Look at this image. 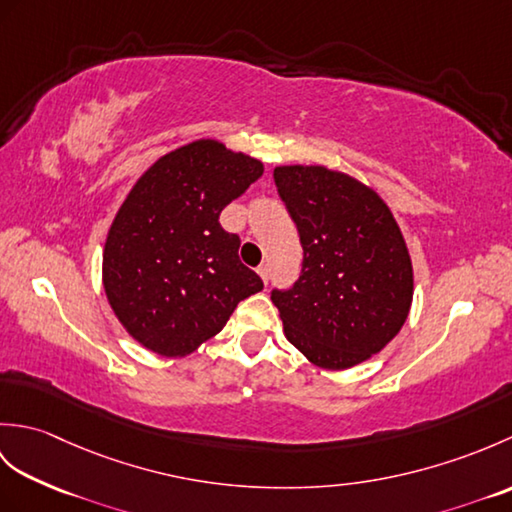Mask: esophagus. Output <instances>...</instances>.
<instances>
[{
    "label": "esophagus",
    "mask_w": 512,
    "mask_h": 512,
    "mask_svg": "<svg viewBox=\"0 0 512 512\" xmlns=\"http://www.w3.org/2000/svg\"><path fill=\"white\" fill-rule=\"evenodd\" d=\"M257 275H259V277H262V281H264V284H268V279H270V270H268V266H266V264H262V266H259V268H257Z\"/></svg>",
    "instance_id": "1"
}]
</instances>
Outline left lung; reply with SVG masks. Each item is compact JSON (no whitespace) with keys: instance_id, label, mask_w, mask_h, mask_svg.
<instances>
[{"instance_id":"8db88e82","label":"left lung","mask_w":512,"mask_h":512,"mask_svg":"<svg viewBox=\"0 0 512 512\" xmlns=\"http://www.w3.org/2000/svg\"><path fill=\"white\" fill-rule=\"evenodd\" d=\"M275 184L297 224L301 275L273 290L286 339L323 369L378 354L407 321L411 257L383 198L321 165L275 167Z\"/></svg>"}]
</instances>
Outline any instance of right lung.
Wrapping results in <instances>:
<instances>
[{
	"mask_svg": "<svg viewBox=\"0 0 512 512\" xmlns=\"http://www.w3.org/2000/svg\"><path fill=\"white\" fill-rule=\"evenodd\" d=\"M264 165L211 138L158 158L118 209L103 250V288L129 336L160 356H187L264 288L220 226L226 204Z\"/></svg>",
	"mask_w": 512,
	"mask_h": 512,
	"instance_id": "1",
	"label": "right lung"
}]
</instances>
